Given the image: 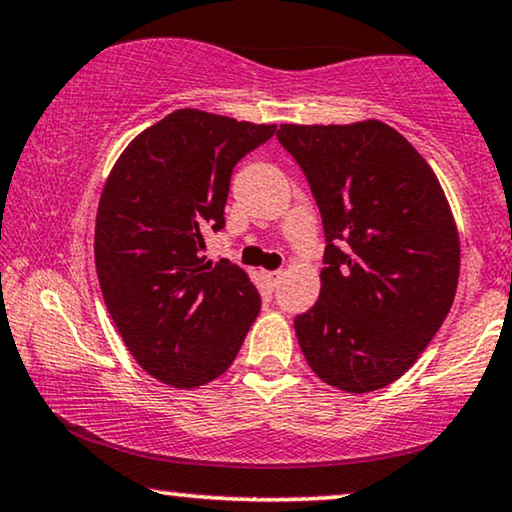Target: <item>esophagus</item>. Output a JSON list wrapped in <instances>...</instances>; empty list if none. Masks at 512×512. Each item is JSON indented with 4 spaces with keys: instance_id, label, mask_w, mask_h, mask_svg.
I'll return each mask as SVG.
<instances>
[{
    "instance_id": "esophagus-1",
    "label": "esophagus",
    "mask_w": 512,
    "mask_h": 512,
    "mask_svg": "<svg viewBox=\"0 0 512 512\" xmlns=\"http://www.w3.org/2000/svg\"><path fill=\"white\" fill-rule=\"evenodd\" d=\"M263 277L268 280V284H272V287H277V284H280V280H282V272L280 270H268V272H263Z\"/></svg>"
}]
</instances>
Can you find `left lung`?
Instances as JSON below:
<instances>
[{"label": "left lung", "mask_w": 512, "mask_h": 512, "mask_svg": "<svg viewBox=\"0 0 512 512\" xmlns=\"http://www.w3.org/2000/svg\"><path fill=\"white\" fill-rule=\"evenodd\" d=\"M320 207V298L294 329L310 369L345 393L386 388L428 348L456 296L461 242L430 164L393 126L280 124Z\"/></svg>", "instance_id": "left-lung-1"}]
</instances>
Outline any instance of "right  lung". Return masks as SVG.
<instances>
[{"label": "right lung", "instance_id": "add662e5", "mask_svg": "<svg viewBox=\"0 0 512 512\" xmlns=\"http://www.w3.org/2000/svg\"><path fill=\"white\" fill-rule=\"evenodd\" d=\"M275 129L176 110L126 145L105 181L94 237L105 305L126 350L171 388L221 376L261 310L247 272L199 251L225 225L235 164Z\"/></svg>", "mask_w": 512, "mask_h": 512}]
</instances>
